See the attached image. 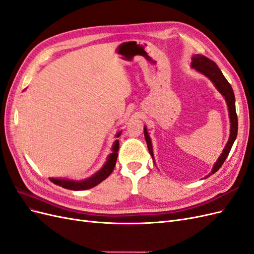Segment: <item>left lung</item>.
Masks as SVG:
<instances>
[{"label": "left lung", "instance_id": "obj_1", "mask_svg": "<svg viewBox=\"0 0 254 254\" xmlns=\"http://www.w3.org/2000/svg\"><path fill=\"white\" fill-rule=\"evenodd\" d=\"M190 67L194 68L196 72H199L200 74L204 75L205 77L209 78L212 81V83L214 84V87L216 88L219 93L225 97V101L228 106V112H229V119H230L229 140L225 146L224 150H222L221 155L219 156L216 162L214 163L211 173L204 177V179H205V178H207V177H210L212 174L216 173L221 167V165L224 164L230 150H231V148H232L234 141L236 140L238 124H237V115H236V110H235V96H234V92H233L231 84L228 82L224 74L221 73L219 67L216 65V64H215L213 60L206 58L205 56L199 55V54H194V55L191 56ZM144 136H145L146 143H147V147H148L150 156L152 158L153 163H155V156H153L152 143H151V139L148 134L146 126H144Z\"/></svg>", "mask_w": 254, "mask_h": 254}]
</instances>
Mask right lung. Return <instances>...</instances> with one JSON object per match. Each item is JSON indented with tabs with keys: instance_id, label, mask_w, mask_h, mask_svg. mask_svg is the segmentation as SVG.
I'll return each instance as SVG.
<instances>
[{
	"instance_id": "right-lung-1",
	"label": "right lung",
	"mask_w": 254,
	"mask_h": 254,
	"mask_svg": "<svg viewBox=\"0 0 254 254\" xmlns=\"http://www.w3.org/2000/svg\"><path fill=\"white\" fill-rule=\"evenodd\" d=\"M122 133V130L117 132L115 134V137H119ZM120 148V142L119 140H115L112 144L111 147V152L107 157L106 162L102 166L101 170H98L96 173H94L92 176H90L89 178H84L81 180H76V179H68V178H49L54 184L56 186H59L64 189L66 190H89L96 187L97 184L104 181L106 178L111 175V173L114 170L115 163H117V159H118V151Z\"/></svg>"
}]
</instances>
